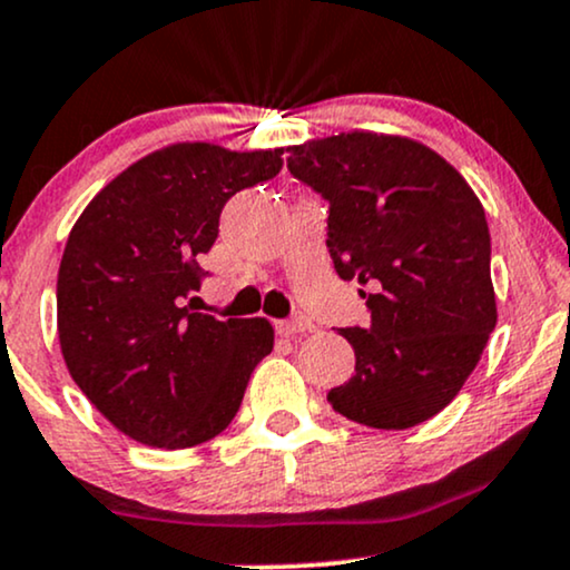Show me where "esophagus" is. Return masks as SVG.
I'll list each match as a JSON object with an SVG mask.
<instances>
[{
    "label": "esophagus",
    "mask_w": 570,
    "mask_h": 570,
    "mask_svg": "<svg viewBox=\"0 0 570 570\" xmlns=\"http://www.w3.org/2000/svg\"><path fill=\"white\" fill-rule=\"evenodd\" d=\"M274 327H277L279 336L291 338V336H298V333L312 331V323L306 317H293V320H279V323Z\"/></svg>",
    "instance_id": "34e87169"
}]
</instances>
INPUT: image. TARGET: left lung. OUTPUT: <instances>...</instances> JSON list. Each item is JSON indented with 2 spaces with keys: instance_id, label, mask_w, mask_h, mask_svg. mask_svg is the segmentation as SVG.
Wrapping results in <instances>:
<instances>
[{
  "instance_id": "1",
  "label": "left lung",
  "mask_w": 570,
  "mask_h": 570,
  "mask_svg": "<svg viewBox=\"0 0 570 570\" xmlns=\"http://www.w3.org/2000/svg\"><path fill=\"white\" fill-rule=\"evenodd\" d=\"M287 170L327 203V250L357 279L367 327H341L354 376L333 411L373 430H407L456 397L497 327L491 234L464 178L419 140L341 132L287 146Z\"/></svg>"
}]
</instances>
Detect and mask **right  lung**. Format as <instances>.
Listing matches in <instances>:
<instances>
[{
  "label": "right lung",
  "mask_w": 570,
  "mask_h": 570,
  "mask_svg": "<svg viewBox=\"0 0 570 570\" xmlns=\"http://www.w3.org/2000/svg\"><path fill=\"white\" fill-rule=\"evenodd\" d=\"M283 167V149L173 144L119 173L69 234L58 269V338L85 397L127 438L191 448L237 416L274 346L269 320H218L186 304L237 191Z\"/></svg>",
  "instance_id": "1"
}]
</instances>
